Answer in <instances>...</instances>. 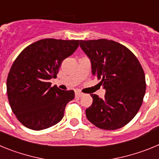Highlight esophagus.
<instances>
[{"label": "esophagus", "mask_w": 159, "mask_h": 159, "mask_svg": "<svg viewBox=\"0 0 159 159\" xmlns=\"http://www.w3.org/2000/svg\"><path fill=\"white\" fill-rule=\"evenodd\" d=\"M83 95H84V93H82V92H75V96L78 97V98H80V97H82Z\"/></svg>", "instance_id": "34e87169"}]
</instances>
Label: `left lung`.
I'll return each instance as SVG.
<instances>
[{
    "instance_id": "left-lung-1",
    "label": "left lung",
    "mask_w": 159,
    "mask_h": 159,
    "mask_svg": "<svg viewBox=\"0 0 159 159\" xmlns=\"http://www.w3.org/2000/svg\"><path fill=\"white\" fill-rule=\"evenodd\" d=\"M92 75L106 90L104 99L92 94L88 119L103 130L124 127L136 116L146 92L145 74L136 57L121 43L107 39L80 40Z\"/></svg>"
}]
</instances>
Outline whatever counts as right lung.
<instances>
[{
	"mask_svg": "<svg viewBox=\"0 0 159 159\" xmlns=\"http://www.w3.org/2000/svg\"><path fill=\"white\" fill-rule=\"evenodd\" d=\"M80 40L43 39L25 48L12 64L7 78L12 111L25 127L40 130L63 119L67 103L75 97L49 80L57 77L61 63L75 51Z\"/></svg>",
	"mask_w": 159,
	"mask_h": 159,
	"instance_id": "right-lung-1",
	"label": "right lung"
}]
</instances>
